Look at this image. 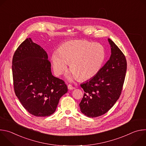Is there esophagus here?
Listing matches in <instances>:
<instances>
[{
  "mask_svg": "<svg viewBox=\"0 0 146 146\" xmlns=\"http://www.w3.org/2000/svg\"><path fill=\"white\" fill-rule=\"evenodd\" d=\"M68 88L69 90H73V89H75V88H74V87H73V86H72V85H70V84L68 85Z\"/></svg>",
  "mask_w": 146,
  "mask_h": 146,
  "instance_id": "1",
  "label": "esophagus"
}]
</instances>
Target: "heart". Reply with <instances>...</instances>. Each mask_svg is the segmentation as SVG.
<instances>
[{"label":"heart","instance_id":"obj_1","mask_svg":"<svg viewBox=\"0 0 146 146\" xmlns=\"http://www.w3.org/2000/svg\"><path fill=\"white\" fill-rule=\"evenodd\" d=\"M105 55V48L100 44L86 40L68 41L52 55L53 70L59 76L69 64L72 72L67 75L68 80H89L99 72Z\"/></svg>","mask_w":146,"mask_h":146}]
</instances>
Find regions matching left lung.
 Returning a JSON list of instances; mask_svg holds the SVG:
<instances>
[{"label":"left lung","mask_w":146,"mask_h":146,"mask_svg":"<svg viewBox=\"0 0 146 146\" xmlns=\"http://www.w3.org/2000/svg\"><path fill=\"white\" fill-rule=\"evenodd\" d=\"M111 55L92 78L80 85L84 94L79 104L80 110L88 117H96L107 113L119 98L127 72V60L113 41L108 38Z\"/></svg>","instance_id":"left-lung-1"}]
</instances>
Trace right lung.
<instances>
[{"mask_svg": "<svg viewBox=\"0 0 146 146\" xmlns=\"http://www.w3.org/2000/svg\"><path fill=\"white\" fill-rule=\"evenodd\" d=\"M12 72L17 97L35 116L52 114L59 99L68 92L65 82L52 74L47 52L31 38L24 41L15 51Z\"/></svg>", "mask_w": 146, "mask_h": 146, "instance_id": "add662e5", "label": "right lung"}]
</instances>
